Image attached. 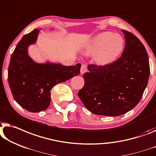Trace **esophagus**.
<instances>
[{
    "label": "esophagus",
    "mask_w": 156,
    "mask_h": 156,
    "mask_svg": "<svg viewBox=\"0 0 156 156\" xmlns=\"http://www.w3.org/2000/svg\"><path fill=\"white\" fill-rule=\"evenodd\" d=\"M87 71V65H82V67H81V69H80V73L82 74H84Z\"/></svg>",
    "instance_id": "34e87169"
}]
</instances>
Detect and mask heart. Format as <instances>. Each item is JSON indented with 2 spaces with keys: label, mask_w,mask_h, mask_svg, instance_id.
<instances>
[{
  "label": "heart",
  "mask_w": 156,
  "mask_h": 156,
  "mask_svg": "<svg viewBox=\"0 0 156 156\" xmlns=\"http://www.w3.org/2000/svg\"><path fill=\"white\" fill-rule=\"evenodd\" d=\"M125 48V41L121 35L103 31L95 35L85 43L83 53L94 55V60L99 66H108L120 58Z\"/></svg>",
  "instance_id": "heart-1"
}]
</instances>
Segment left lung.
<instances>
[{"label":"left lung","mask_w":156,"mask_h":156,"mask_svg":"<svg viewBox=\"0 0 156 156\" xmlns=\"http://www.w3.org/2000/svg\"><path fill=\"white\" fill-rule=\"evenodd\" d=\"M122 56L108 66L88 65L78 96L95 115L115 117L133 109L142 98L150 76L148 53L136 36L127 31Z\"/></svg>","instance_id":"8db88e82"}]
</instances>
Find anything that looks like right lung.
Wrapping results in <instances>:
<instances>
[{
  "mask_svg": "<svg viewBox=\"0 0 156 156\" xmlns=\"http://www.w3.org/2000/svg\"><path fill=\"white\" fill-rule=\"evenodd\" d=\"M39 29L24 35L10 58L8 83L15 101L31 112L46 110L51 103V90L58 83L77 76L81 64L65 66L59 63H38L28 55V47L37 42Z\"/></svg>",
  "mask_w": 156,
  "mask_h": 156,
  "instance_id": "1",
  "label": "right lung"
}]
</instances>
